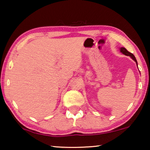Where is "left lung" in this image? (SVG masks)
<instances>
[{"label":"left lung","mask_w":150,"mask_h":150,"mask_svg":"<svg viewBox=\"0 0 150 150\" xmlns=\"http://www.w3.org/2000/svg\"><path fill=\"white\" fill-rule=\"evenodd\" d=\"M120 52L122 53V54H124L125 55H126V56H130L131 58H132L133 60H134L135 62H136L137 65V59L136 58H135V57L134 56V54H132V53H130V52H128V50H126V48H123V47H122V48H120ZM137 66H138V65H137Z\"/></svg>","instance_id":"obj_1"}]
</instances>
